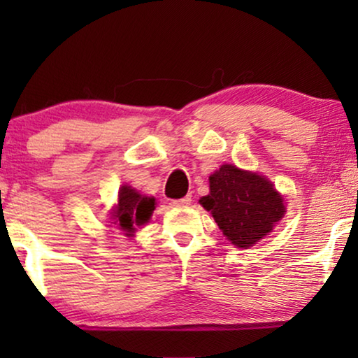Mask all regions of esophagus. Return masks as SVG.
Masks as SVG:
<instances>
[{"instance_id": "obj_1", "label": "esophagus", "mask_w": 358, "mask_h": 358, "mask_svg": "<svg viewBox=\"0 0 358 358\" xmlns=\"http://www.w3.org/2000/svg\"><path fill=\"white\" fill-rule=\"evenodd\" d=\"M190 202H192L190 195H185V197L179 199V200H173V205H174V207L182 208V207H187V205H190Z\"/></svg>"}]
</instances>
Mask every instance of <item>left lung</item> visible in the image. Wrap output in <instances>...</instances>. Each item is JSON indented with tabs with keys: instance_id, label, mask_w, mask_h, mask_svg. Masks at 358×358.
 I'll use <instances>...</instances> for the list:
<instances>
[{
	"instance_id": "1",
	"label": "left lung",
	"mask_w": 358,
	"mask_h": 358,
	"mask_svg": "<svg viewBox=\"0 0 358 358\" xmlns=\"http://www.w3.org/2000/svg\"><path fill=\"white\" fill-rule=\"evenodd\" d=\"M208 180L210 194L199 202L233 246H254L285 215L283 197L266 176L223 164Z\"/></svg>"
}]
</instances>
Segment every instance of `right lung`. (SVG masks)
<instances>
[{
    "label": "right lung",
    "instance_id": "1",
    "mask_svg": "<svg viewBox=\"0 0 358 358\" xmlns=\"http://www.w3.org/2000/svg\"><path fill=\"white\" fill-rule=\"evenodd\" d=\"M156 208V199L141 195L130 185H122L119 189V200L112 208L110 220L125 236H134L136 227L148 223L151 213Z\"/></svg>",
    "mask_w": 358,
    "mask_h": 358
}]
</instances>
